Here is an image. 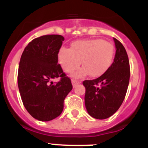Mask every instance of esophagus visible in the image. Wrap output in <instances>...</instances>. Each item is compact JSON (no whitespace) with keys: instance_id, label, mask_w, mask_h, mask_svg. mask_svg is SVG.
I'll list each match as a JSON object with an SVG mask.
<instances>
[{"instance_id":"obj_1","label":"esophagus","mask_w":148,"mask_h":148,"mask_svg":"<svg viewBox=\"0 0 148 148\" xmlns=\"http://www.w3.org/2000/svg\"><path fill=\"white\" fill-rule=\"evenodd\" d=\"M81 83L80 81H78V80H75V79H72V84H73V87H75L78 84Z\"/></svg>"}]
</instances>
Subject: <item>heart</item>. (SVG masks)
Returning a JSON list of instances; mask_svg holds the SVG:
<instances>
[{
  "label": "heart",
  "instance_id": "heart-1",
  "mask_svg": "<svg viewBox=\"0 0 148 148\" xmlns=\"http://www.w3.org/2000/svg\"><path fill=\"white\" fill-rule=\"evenodd\" d=\"M115 47L103 39L80 40L72 44V48L61 47L58 53V61L63 70L71 73L81 65L83 67L75 74L82 78L87 74L97 78L102 75L113 64Z\"/></svg>",
  "mask_w": 148,
  "mask_h": 148
}]
</instances>
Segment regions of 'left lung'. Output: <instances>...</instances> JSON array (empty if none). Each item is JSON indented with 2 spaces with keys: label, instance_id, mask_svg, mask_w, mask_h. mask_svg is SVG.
<instances>
[{
  "label": "left lung",
  "instance_id": "8db88e82",
  "mask_svg": "<svg viewBox=\"0 0 148 148\" xmlns=\"http://www.w3.org/2000/svg\"><path fill=\"white\" fill-rule=\"evenodd\" d=\"M116 51L109 70L93 80L83 82L86 88L84 102L87 112L97 119H105L118 110L126 95L130 69L126 49L113 38Z\"/></svg>",
  "mask_w": 148,
  "mask_h": 148
}]
</instances>
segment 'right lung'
Returning <instances> with one entry per match:
<instances>
[{
    "label": "right lung",
    "instance_id": "add662e5",
    "mask_svg": "<svg viewBox=\"0 0 148 148\" xmlns=\"http://www.w3.org/2000/svg\"><path fill=\"white\" fill-rule=\"evenodd\" d=\"M64 38L46 35L28 44L21 57L18 85L26 110L35 119L48 121L62 113L64 101L73 89L70 78L58 64ZM58 77L55 85L52 79Z\"/></svg>",
    "mask_w": 148,
    "mask_h": 148
}]
</instances>
